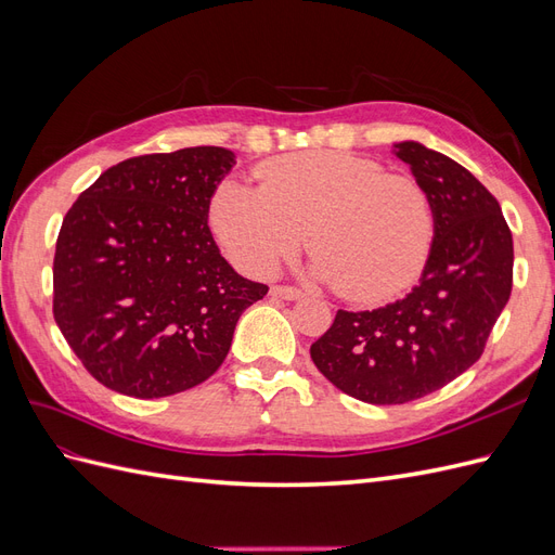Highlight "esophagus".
Returning a JSON list of instances; mask_svg holds the SVG:
<instances>
[{
	"label": "esophagus",
	"mask_w": 555,
	"mask_h": 555,
	"mask_svg": "<svg viewBox=\"0 0 555 555\" xmlns=\"http://www.w3.org/2000/svg\"><path fill=\"white\" fill-rule=\"evenodd\" d=\"M271 294H273V296H278V298H284V300L304 298V289L289 287V284H275V287H271Z\"/></svg>",
	"instance_id": "34e87169"
}]
</instances>
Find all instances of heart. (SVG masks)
<instances>
[{
	"label": "heart",
	"mask_w": 555,
	"mask_h": 555,
	"mask_svg": "<svg viewBox=\"0 0 555 555\" xmlns=\"http://www.w3.org/2000/svg\"><path fill=\"white\" fill-rule=\"evenodd\" d=\"M210 227L229 259L251 275L273 273L308 231L312 273L357 304H382L408 289L435 238L422 182L338 150L266 162L257 190L222 182L210 201Z\"/></svg>",
	"instance_id": "1"
}]
</instances>
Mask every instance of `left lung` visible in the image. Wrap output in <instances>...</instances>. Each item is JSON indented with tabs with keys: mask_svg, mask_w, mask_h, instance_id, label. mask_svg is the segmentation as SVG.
<instances>
[{
	"mask_svg": "<svg viewBox=\"0 0 555 555\" xmlns=\"http://www.w3.org/2000/svg\"><path fill=\"white\" fill-rule=\"evenodd\" d=\"M396 155L428 192L435 238L416 287L377 310H338L310 357L331 384L371 405H402L442 389L483 354L507 306L512 231L500 204L453 159L422 143Z\"/></svg>",
	"mask_w": 555,
	"mask_h": 555,
	"instance_id": "left-lung-1",
	"label": "left lung"
}]
</instances>
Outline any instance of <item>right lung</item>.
I'll return each mask as SVG.
<instances>
[{"label":"right lung","instance_id":"right-lung-1","mask_svg":"<svg viewBox=\"0 0 555 555\" xmlns=\"http://www.w3.org/2000/svg\"><path fill=\"white\" fill-rule=\"evenodd\" d=\"M236 164L198 145L111 166L66 212L53 261V314L86 371L131 398L206 382L266 284L220 255L208 224Z\"/></svg>","mask_w":555,"mask_h":555}]
</instances>
